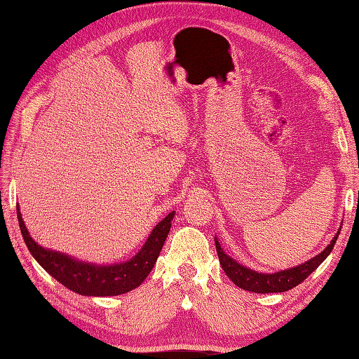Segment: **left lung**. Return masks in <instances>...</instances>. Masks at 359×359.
<instances>
[{"mask_svg": "<svg viewBox=\"0 0 359 359\" xmlns=\"http://www.w3.org/2000/svg\"><path fill=\"white\" fill-rule=\"evenodd\" d=\"M339 232H341V229L337 231L330 245L325 248L322 252H318L316 257L306 260V262L299 265L292 266V269L279 270L275 273H260L238 264L236 259H232L229 254L224 252L217 237H215V245H217L219 264L233 284L238 285L240 289L254 293H276L290 290L293 287H297L298 284H302L304 279L330 256V252L333 251L334 248Z\"/></svg>", "mask_w": 359, "mask_h": 359, "instance_id": "1", "label": "left lung"}]
</instances>
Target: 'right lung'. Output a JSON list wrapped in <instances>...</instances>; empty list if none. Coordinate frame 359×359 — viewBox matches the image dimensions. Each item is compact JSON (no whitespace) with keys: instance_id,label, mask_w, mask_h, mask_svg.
I'll return each mask as SVG.
<instances>
[{"instance_id":"right-lung-1","label":"right lung","mask_w":359,"mask_h":359,"mask_svg":"<svg viewBox=\"0 0 359 359\" xmlns=\"http://www.w3.org/2000/svg\"><path fill=\"white\" fill-rule=\"evenodd\" d=\"M174 213L175 212L166 215L154 227L146 243L132 259L119 264L99 265L84 262V260L72 257L69 254L53 251L36 243L26 229L20 207L17 205L18 226H20L23 240L32 257L56 281L66 285L69 290L86 297H114L141 285L157 262L158 254L165 245L169 229H171Z\"/></svg>"}]
</instances>
